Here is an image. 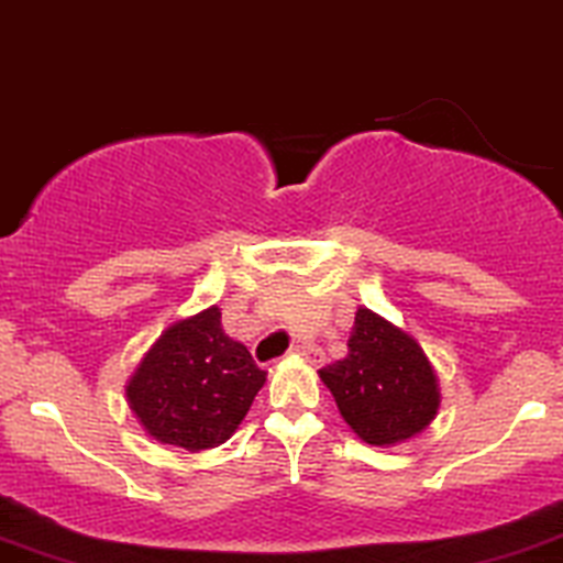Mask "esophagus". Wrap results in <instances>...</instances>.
<instances>
[{"mask_svg": "<svg viewBox=\"0 0 563 563\" xmlns=\"http://www.w3.org/2000/svg\"><path fill=\"white\" fill-rule=\"evenodd\" d=\"M288 354H290V356H299V358H303V362L311 364V367H320V364L324 362L322 349L311 346V343H296V346H290Z\"/></svg>", "mask_w": 563, "mask_h": 563, "instance_id": "obj_1", "label": "esophagus"}]
</instances>
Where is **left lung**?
<instances>
[{"instance_id": "8db88e82", "label": "left lung", "mask_w": 563, "mask_h": 563, "mask_svg": "<svg viewBox=\"0 0 563 563\" xmlns=\"http://www.w3.org/2000/svg\"><path fill=\"white\" fill-rule=\"evenodd\" d=\"M343 422L364 443L388 445L415 438L435 419L438 375L406 330L358 307L349 354L320 369Z\"/></svg>"}]
</instances>
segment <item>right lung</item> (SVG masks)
<instances>
[{"label": "right lung", "instance_id": "add662e5", "mask_svg": "<svg viewBox=\"0 0 563 563\" xmlns=\"http://www.w3.org/2000/svg\"><path fill=\"white\" fill-rule=\"evenodd\" d=\"M220 317V307H209L170 324L125 385L128 406L157 443L191 453L217 449L239 430L267 380Z\"/></svg>", "mask_w": 563, "mask_h": 563}]
</instances>
